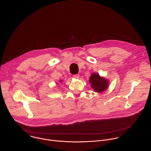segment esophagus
<instances>
[{
    "instance_id": "obj_1",
    "label": "esophagus",
    "mask_w": 151,
    "mask_h": 151,
    "mask_svg": "<svg viewBox=\"0 0 151 151\" xmlns=\"http://www.w3.org/2000/svg\"><path fill=\"white\" fill-rule=\"evenodd\" d=\"M79 76H80V75H79V74H76V75H73V77H74L75 78H76V79H79Z\"/></svg>"
}]
</instances>
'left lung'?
<instances>
[{
	"label": "left lung",
	"mask_w": 151,
	"mask_h": 151,
	"mask_svg": "<svg viewBox=\"0 0 151 151\" xmlns=\"http://www.w3.org/2000/svg\"><path fill=\"white\" fill-rule=\"evenodd\" d=\"M91 88L95 92L100 93L106 91L109 87V81L104 77H102L99 74L93 73L89 79Z\"/></svg>",
	"instance_id": "8db88e82"
}]
</instances>
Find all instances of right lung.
Here are the masks:
<instances>
[{
	"instance_id": "add662e5",
	"label": "right lung",
	"mask_w": 151,
	"mask_h": 151,
	"mask_svg": "<svg viewBox=\"0 0 151 151\" xmlns=\"http://www.w3.org/2000/svg\"><path fill=\"white\" fill-rule=\"evenodd\" d=\"M62 81H63V80H60V82H62Z\"/></svg>"
}]
</instances>
